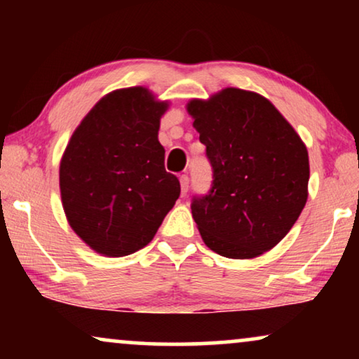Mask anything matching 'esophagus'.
<instances>
[{
	"label": "esophagus",
	"mask_w": 359,
	"mask_h": 359,
	"mask_svg": "<svg viewBox=\"0 0 359 359\" xmlns=\"http://www.w3.org/2000/svg\"><path fill=\"white\" fill-rule=\"evenodd\" d=\"M180 183H181V196H184L188 194V189H189V178H188V175H181L180 176Z\"/></svg>",
	"instance_id": "esophagus-1"
}]
</instances>
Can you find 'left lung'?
Masks as SVG:
<instances>
[{"label": "left lung", "mask_w": 359, "mask_h": 359, "mask_svg": "<svg viewBox=\"0 0 359 359\" xmlns=\"http://www.w3.org/2000/svg\"><path fill=\"white\" fill-rule=\"evenodd\" d=\"M188 112L212 166L208 194L191 203L204 243L235 259L268 252L306 205V145L276 107L252 91L227 88L209 101L193 100Z\"/></svg>", "instance_id": "obj_1"}]
</instances>
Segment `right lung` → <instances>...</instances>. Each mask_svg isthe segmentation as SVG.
<instances>
[{
    "instance_id": "obj_1",
    "label": "right lung",
    "mask_w": 359,
    "mask_h": 359,
    "mask_svg": "<svg viewBox=\"0 0 359 359\" xmlns=\"http://www.w3.org/2000/svg\"><path fill=\"white\" fill-rule=\"evenodd\" d=\"M166 102L145 88L106 95L73 132L60 163L68 222L106 257H126L155 237L180 198L158 142Z\"/></svg>"
}]
</instances>
